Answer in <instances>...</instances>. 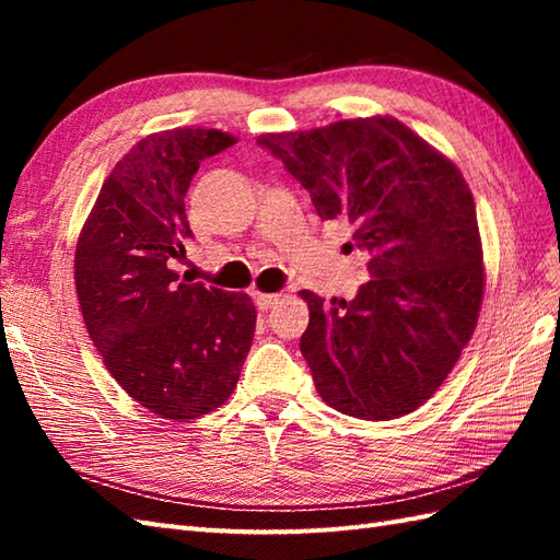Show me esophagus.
I'll return each mask as SVG.
<instances>
[{
	"mask_svg": "<svg viewBox=\"0 0 560 560\" xmlns=\"http://www.w3.org/2000/svg\"><path fill=\"white\" fill-rule=\"evenodd\" d=\"M277 303H279L277 293H255V305L259 311H269V307H273Z\"/></svg>",
	"mask_w": 560,
	"mask_h": 560,
	"instance_id": "obj_1",
	"label": "esophagus"
}]
</instances>
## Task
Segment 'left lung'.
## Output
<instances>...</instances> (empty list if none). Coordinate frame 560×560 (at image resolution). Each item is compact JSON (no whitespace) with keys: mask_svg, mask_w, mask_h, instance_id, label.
Listing matches in <instances>:
<instances>
[{"mask_svg":"<svg viewBox=\"0 0 560 560\" xmlns=\"http://www.w3.org/2000/svg\"><path fill=\"white\" fill-rule=\"evenodd\" d=\"M323 221L353 225L368 279L353 301L301 291V353L331 409L389 421L431 399L483 301L477 207L459 168L389 115L261 135ZM349 245V247H353Z\"/></svg>","mask_w":560,"mask_h":560,"instance_id":"left-lung-1","label":"left lung"}]
</instances>
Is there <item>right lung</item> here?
I'll list each match as a JSON object with an SVG mask.
<instances>
[{"label": "right lung", "instance_id": "obj_1", "mask_svg": "<svg viewBox=\"0 0 560 560\" xmlns=\"http://www.w3.org/2000/svg\"><path fill=\"white\" fill-rule=\"evenodd\" d=\"M233 144L201 127L137 141L79 233L74 281L89 337L117 385L161 419H197L229 401L253 347L257 313L247 293L183 283L171 269L192 237V175Z\"/></svg>", "mask_w": 560, "mask_h": 560}]
</instances>
